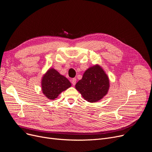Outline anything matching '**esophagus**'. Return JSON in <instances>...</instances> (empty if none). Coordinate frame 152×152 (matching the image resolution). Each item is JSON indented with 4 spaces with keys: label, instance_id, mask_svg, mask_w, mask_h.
<instances>
[{
    "label": "esophagus",
    "instance_id": "1",
    "mask_svg": "<svg viewBox=\"0 0 152 152\" xmlns=\"http://www.w3.org/2000/svg\"><path fill=\"white\" fill-rule=\"evenodd\" d=\"M71 83L72 84V85L75 86L76 85V78H73V79H72Z\"/></svg>",
    "mask_w": 152,
    "mask_h": 152
}]
</instances>
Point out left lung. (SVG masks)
Instances as JSON below:
<instances>
[{"instance_id": "1", "label": "left lung", "mask_w": 152, "mask_h": 152, "mask_svg": "<svg viewBox=\"0 0 152 152\" xmlns=\"http://www.w3.org/2000/svg\"><path fill=\"white\" fill-rule=\"evenodd\" d=\"M75 88L85 100L96 103L107 94L110 88L108 76L99 64L94 65L84 72Z\"/></svg>"}]
</instances>
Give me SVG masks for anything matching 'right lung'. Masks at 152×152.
<instances>
[{
  "label": "right lung",
  "instance_id": "1",
  "mask_svg": "<svg viewBox=\"0 0 152 152\" xmlns=\"http://www.w3.org/2000/svg\"><path fill=\"white\" fill-rule=\"evenodd\" d=\"M71 86L69 81L53 67L46 71L41 80L42 93L50 100L57 98L62 92Z\"/></svg>",
  "mask_w": 152,
  "mask_h": 152
}]
</instances>
